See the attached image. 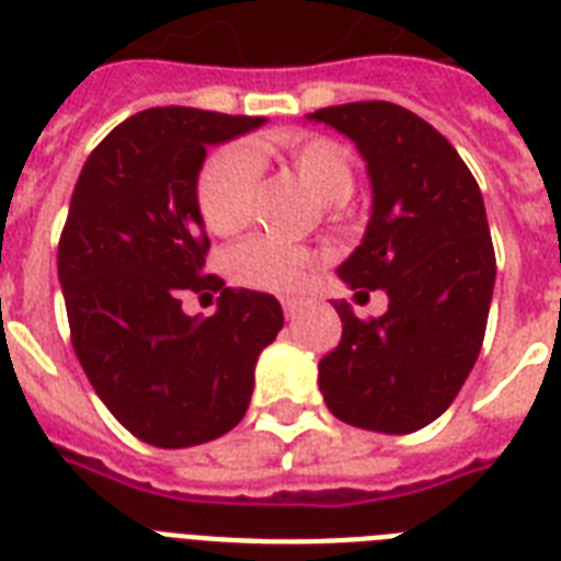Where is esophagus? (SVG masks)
Returning <instances> with one entry per match:
<instances>
[{
    "instance_id": "obj_1",
    "label": "esophagus",
    "mask_w": 561,
    "mask_h": 561,
    "mask_svg": "<svg viewBox=\"0 0 561 561\" xmlns=\"http://www.w3.org/2000/svg\"><path fill=\"white\" fill-rule=\"evenodd\" d=\"M282 308H285V317H288V320H290V317H294V314H297V311H299V299H282Z\"/></svg>"
}]
</instances>
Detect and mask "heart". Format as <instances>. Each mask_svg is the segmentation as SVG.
<instances>
[{"mask_svg": "<svg viewBox=\"0 0 561 561\" xmlns=\"http://www.w3.org/2000/svg\"><path fill=\"white\" fill-rule=\"evenodd\" d=\"M264 153L285 162L320 203H343L355 186L350 153L343 145L325 136H271L264 142ZM255 180H259V162L244 148H227L203 165L197 180V206L203 224L215 236H229L244 227L250 218ZM229 267L238 282L253 288L294 290L311 267V253L279 238L255 236L232 250Z\"/></svg>", "mask_w": 561, "mask_h": 561, "instance_id": "1", "label": "heart"}]
</instances>
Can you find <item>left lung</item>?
Segmentation results:
<instances>
[{
  "mask_svg": "<svg viewBox=\"0 0 561 561\" xmlns=\"http://www.w3.org/2000/svg\"><path fill=\"white\" fill-rule=\"evenodd\" d=\"M308 118L350 136L373 183L364 241L337 276L355 297L390 299L373 320L334 302L343 334L320 360V392L346 425L410 434L443 416L483 346L495 288L483 194L454 145L399 104L355 101Z\"/></svg>",
  "mask_w": 561,
  "mask_h": 561,
  "instance_id": "8db88e82",
  "label": "left lung"
}]
</instances>
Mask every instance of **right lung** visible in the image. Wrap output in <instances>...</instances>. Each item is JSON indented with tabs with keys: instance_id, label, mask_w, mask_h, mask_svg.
I'll return each instance as SVG.
<instances>
[{
	"instance_id": "right-lung-1",
	"label": "right lung",
	"mask_w": 561,
	"mask_h": 561,
	"mask_svg": "<svg viewBox=\"0 0 561 561\" xmlns=\"http://www.w3.org/2000/svg\"><path fill=\"white\" fill-rule=\"evenodd\" d=\"M262 125L211 110H142L101 139L75 183L57 247L75 355L110 413L157 448L232 431L250 408L255 360L285 323L276 297L203 271L206 148ZM188 289L220 293L219 311L188 318Z\"/></svg>"
}]
</instances>
